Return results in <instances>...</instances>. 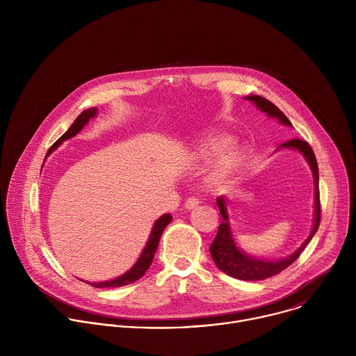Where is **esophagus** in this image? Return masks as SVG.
Masks as SVG:
<instances>
[{
  "label": "esophagus",
  "mask_w": 356,
  "mask_h": 356,
  "mask_svg": "<svg viewBox=\"0 0 356 356\" xmlns=\"http://www.w3.org/2000/svg\"><path fill=\"white\" fill-rule=\"evenodd\" d=\"M198 204H200V201H198L197 198L190 197V198H187V200H186V202H184V207H186V210H194Z\"/></svg>",
  "instance_id": "34e87169"
}]
</instances>
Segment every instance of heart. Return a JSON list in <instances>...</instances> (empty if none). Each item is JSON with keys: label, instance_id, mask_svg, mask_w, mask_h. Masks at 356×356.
<instances>
[{"label": "heart", "instance_id": "obj_1", "mask_svg": "<svg viewBox=\"0 0 356 356\" xmlns=\"http://www.w3.org/2000/svg\"><path fill=\"white\" fill-rule=\"evenodd\" d=\"M234 136L224 131H211L195 142L190 150V158L197 163H209L218 158L214 165V176L225 179L235 173L248 158V149L234 145Z\"/></svg>", "mask_w": 356, "mask_h": 356}]
</instances>
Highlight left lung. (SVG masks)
Returning <instances> with one entry per match:
<instances>
[{
	"label": "left lung",
	"mask_w": 356,
	"mask_h": 356,
	"mask_svg": "<svg viewBox=\"0 0 356 356\" xmlns=\"http://www.w3.org/2000/svg\"><path fill=\"white\" fill-rule=\"evenodd\" d=\"M245 99L252 101L253 104L257 106L258 110H261L262 113H266V115L269 118H275L282 125L286 127H293L291 122L287 120V117L273 104L270 103L269 99L261 97V95H248L245 97ZM279 149H291V150H297L302 155V158L306 159V162L309 163L312 173H313V179H314V222H313V229L309 235V238L301 243V246L293 252L291 255L282 258V259H261L257 257H252L249 253L243 252L235 242L231 227H229V217H228V211H227V201L225 198L221 195L217 198V204L220 209V214L222 217V222L218 227V232L217 236L214 238L211 246H210V253L213 257V261L216 262L217 268L220 270H222L225 275L239 279V280H248V282H253V280H264L268 279L270 276H275L277 273H280L282 270H284L286 268H289L298 257L300 253L302 252V249L309 245V242L312 241V238L314 236V234L318 229L320 225V190H318V165L314 156V152L312 149V146L306 142L301 140L298 138L296 139H290L284 143H282L276 150Z\"/></svg>",
	"instance_id": "left-lung-1"
}]
</instances>
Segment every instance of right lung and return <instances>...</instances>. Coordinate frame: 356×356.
<instances>
[{"label": "right lung", "instance_id": "add662e5", "mask_svg": "<svg viewBox=\"0 0 356 356\" xmlns=\"http://www.w3.org/2000/svg\"><path fill=\"white\" fill-rule=\"evenodd\" d=\"M98 114V108L97 107H92V108H88L86 111H83L77 118L76 121L70 125V128L52 145V147L49 149L47 152V156L52 154V152L59 147L65 140L76 136L87 124L91 118H94L95 115ZM172 216L170 214H163L161 216L155 224H154V228H152V232L149 235V239L143 248V250L140 252V255L138 258V261L135 262V265L127 270L124 275L115 277V279H111V280H106V282H86L88 284H91L92 287H97V289H104V287H121V286H127V284H131L134 282H136L138 279H140L145 272L149 269L152 261H154V257L156 253V249H158V245H159V241H161V236L165 231V228L168 227V224L172 221Z\"/></svg>", "mask_w": 356, "mask_h": 356}]
</instances>
